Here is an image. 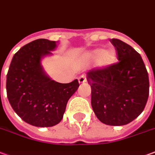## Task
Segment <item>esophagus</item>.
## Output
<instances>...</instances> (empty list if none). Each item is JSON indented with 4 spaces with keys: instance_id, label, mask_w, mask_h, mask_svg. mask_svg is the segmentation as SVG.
Instances as JSON below:
<instances>
[{
    "instance_id": "obj_1",
    "label": "esophagus",
    "mask_w": 155,
    "mask_h": 155,
    "mask_svg": "<svg viewBox=\"0 0 155 155\" xmlns=\"http://www.w3.org/2000/svg\"><path fill=\"white\" fill-rule=\"evenodd\" d=\"M78 81H79V83H80V84L85 83V81H86V77H85V75H84V74L81 75V76L79 77V79H78Z\"/></svg>"
}]
</instances>
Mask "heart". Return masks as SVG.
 <instances>
[{
    "mask_svg": "<svg viewBox=\"0 0 155 155\" xmlns=\"http://www.w3.org/2000/svg\"><path fill=\"white\" fill-rule=\"evenodd\" d=\"M116 52L113 49L103 50L102 48H96L87 54L90 59H97V64L101 67H108L116 61Z\"/></svg>",
    "mask_w": 155,
    "mask_h": 155,
    "instance_id": "obj_1",
    "label": "heart"
}]
</instances>
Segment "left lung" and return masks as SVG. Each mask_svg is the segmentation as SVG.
I'll use <instances>...</instances> for the list:
<instances>
[{"mask_svg": "<svg viewBox=\"0 0 155 155\" xmlns=\"http://www.w3.org/2000/svg\"><path fill=\"white\" fill-rule=\"evenodd\" d=\"M110 41L119 62L90 70L86 78L97 118L107 125L122 126L137 118L145 107L149 75L142 57L134 48L117 38Z\"/></svg>", "mask_w": 155, "mask_h": 155, "instance_id": "left-lung-1", "label": "left lung"}]
</instances>
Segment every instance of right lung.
<instances>
[{"label": "right lung", "mask_w": 155, "mask_h": 155, "mask_svg": "<svg viewBox=\"0 0 155 155\" xmlns=\"http://www.w3.org/2000/svg\"><path fill=\"white\" fill-rule=\"evenodd\" d=\"M56 42L40 38L21 47L14 54L6 75L7 98L24 122L41 127L62 120L68 101L77 91L78 80L62 84L45 74L41 59L52 54ZM1 90V81H0Z\"/></svg>", "instance_id": "right-lung-1"}]
</instances>
